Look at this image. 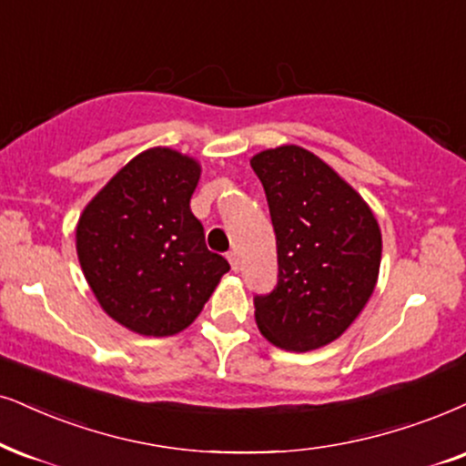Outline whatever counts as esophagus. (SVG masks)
I'll return each instance as SVG.
<instances>
[{"label":"esophagus","instance_id":"esophagus-1","mask_svg":"<svg viewBox=\"0 0 466 466\" xmlns=\"http://www.w3.org/2000/svg\"><path fill=\"white\" fill-rule=\"evenodd\" d=\"M228 262H229V267H232L234 273H238V270H240V260H238V253L237 251H229L228 253Z\"/></svg>","mask_w":466,"mask_h":466}]
</instances>
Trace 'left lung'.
<instances>
[{
    "label": "left lung",
    "mask_w": 466,
    "mask_h": 466,
    "mask_svg": "<svg viewBox=\"0 0 466 466\" xmlns=\"http://www.w3.org/2000/svg\"><path fill=\"white\" fill-rule=\"evenodd\" d=\"M277 237L279 279L256 297V325L277 349L331 344L361 314L379 281L382 237L368 202L331 165L286 144L251 157Z\"/></svg>",
    "instance_id": "obj_1"
}]
</instances>
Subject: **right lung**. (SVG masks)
<instances>
[{
  "mask_svg": "<svg viewBox=\"0 0 466 466\" xmlns=\"http://www.w3.org/2000/svg\"><path fill=\"white\" fill-rule=\"evenodd\" d=\"M202 165L155 146L139 152L94 196L76 221V256L105 314L128 331H185L229 264L208 251L191 213Z\"/></svg>",
  "mask_w": 466,
  "mask_h": 466,
  "instance_id": "right-lung-1",
  "label": "right lung"
}]
</instances>
